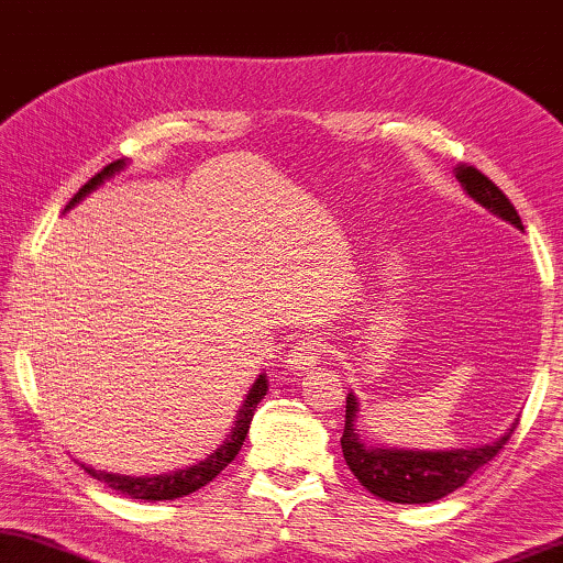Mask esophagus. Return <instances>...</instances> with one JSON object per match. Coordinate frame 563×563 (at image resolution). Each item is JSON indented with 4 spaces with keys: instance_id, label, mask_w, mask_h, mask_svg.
Returning a JSON list of instances; mask_svg holds the SVG:
<instances>
[{
    "instance_id": "esophagus-1",
    "label": "esophagus",
    "mask_w": 563,
    "mask_h": 563,
    "mask_svg": "<svg viewBox=\"0 0 563 563\" xmlns=\"http://www.w3.org/2000/svg\"><path fill=\"white\" fill-rule=\"evenodd\" d=\"M321 346L323 343L316 339V335H303V339H300L296 346H292L290 351H288V368L290 372H296V374H303V372H308V368H316V364L321 362Z\"/></svg>"
}]
</instances>
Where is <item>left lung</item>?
I'll return each instance as SVG.
<instances>
[{
    "mask_svg": "<svg viewBox=\"0 0 563 563\" xmlns=\"http://www.w3.org/2000/svg\"><path fill=\"white\" fill-rule=\"evenodd\" d=\"M457 181L463 184L470 199L488 209L490 214L500 217L503 222L523 230L521 217L508 197L493 184L488 176L481 174L475 166H457ZM358 399L354 391L346 397V427H343L341 450L346 465L356 481L364 485L376 498L389 503H432L440 500L473 477L483 465H488L498 455L503 444L510 440L518 419L488 444L477 448H452V450H409V448H387V444H368L356 427Z\"/></svg>",
    "mask_w": 563,
    "mask_h": 563,
    "instance_id": "obj_1",
    "label": "left lung"
}]
</instances>
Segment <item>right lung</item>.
I'll return each instance as SVG.
<instances>
[{
    "mask_svg": "<svg viewBox=\"0 0 563 563\" xmlns=\"http://www.w3.org/2000/svg\"><path fill=\"white\" fill-rule=\"evenodd\" d=\"M125 164H129L125 158H119V162L108 164L103 172L96 174L93 179H90L86 187L78 191V195L67 201L65 212H70L75 205H80V201L86 199L90 191H96L106 179H111V176L123 172ZM265 394H267V376L260 374L257 379L253 382V387H250V391L245 394V399H242V405L238 409V417H234V424H232L230 434H224V440L217 444V448L209 452L207 457L197 460L195 465L176 467V470H169V473H158V475H121V473H108V470H96V467L82 465V463H80V467L86 470L90 477H96V481L106 483L111 490H119V493H123V496H131L136 500L184 498V496H189V493L199 490L201 485L214 481V477L220 475L222 470L240 455L242 442H245L247 432H250V422H253L255 409H257L260 401L265 399Z\"/></svg>",
    "mask_w": 563,
    "mask_h": 563,
    "instance_id": "obj_1",
    "label": "right lung"
}]
</instances>
